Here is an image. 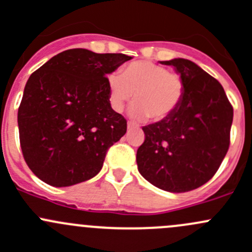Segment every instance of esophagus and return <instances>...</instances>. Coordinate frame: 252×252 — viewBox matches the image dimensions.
<instances>
[{
  "label": "esophagus",
  "instance_id": "34e87169",
  "mask_svg": "<svg viewBox=\"0 0 252 252\" xmlns=\"http://www.w3.org/2000/svg\"><path fill=\"white\" fill-rule=\"evenodd\" d=\"M134 126H135V124L133 123V122H128V129L130 130V129H133Z\"/></svg>",
  "mask_w": 252,
  "mask_h": 252
}]
</instances>
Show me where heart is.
Here are the masks:
<instances>
[{"instance_id":"1","label":"heart","mask_w":252,"mask_h":252,"mask_svg":"<svg viewBox=\"0 0 252 252\" xmlns=\"http://www.w3.org/2000/svg\"><path fill=\"white\" fill-rule=\"evenodd\" d=\"M110 102L114 111L122 112L129 102L138 101L131 107L134 118L158 122L174 113L182 103L185 83L178 73L149 61H138L121 72L107 77Z\"/></svg>"}]
</instances>
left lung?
Instances as JSON below:
<instances>
[{
  "label": "left lung",
  "mask_w": 252,
  "mask_h": 252,
  "mask_svg": "<svg viewBox=\"0 0 252 252\" xmlns=\"http://www.w3.org/2000/svg\"><path fill=\"white\" fill-rule=\"evenodd\" d=\"M185 83L174 113L142 126L145 141L136 152L140 174L155 187L185 192L207 183L229 149L233 107L220 81L184 58L161 61Z\"/></svg>",
  "instance_id": "left-lung-1"
}]
</instances>
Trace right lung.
<instances>
[{"label":"right lung","instance_id":"1","mask_svg":"<svg viewBox=\"0 0 252 252\" xmlns=\"http://www.w3.org/2000/svg\"><path fill=\"white\" fill-rule=\"evenodd\" d=\"M129 60L72 48L30 75L18 126L23 156L39 179L70 187L101 171L107 150L126 133V121L111 107L106 75Z\"/></svg>","mask_w":252,"mask_h":252}]
</instances>
